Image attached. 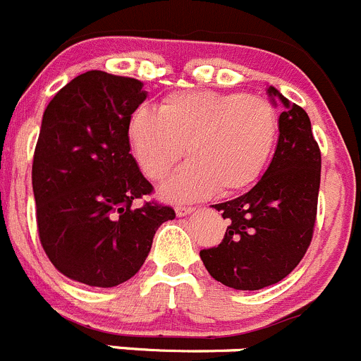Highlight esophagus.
I'll return each instance as SVG.
<instances>
[{
    "label": "esophagus",
    "mask_w": 361,
    "mask_h": 361,
    "mask_svg": "<svg viewBox=\"0 0 361 361\" xmlns=\"http://www.w3.org/2000/svg\"><path fill=\"white\" fill-rule=\"evenodd\" d=\"M194 206H176V215L178 216H185V215H190L194 212Z\"/></svg>",
    "instance_id": "obj_1"
}]
</instances>
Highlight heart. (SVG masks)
Wrapping results in <instances>:
<instances>
[{
  "mask_svg": "<svg viewBox=\"0 0 361 361\" xmlns=\"http://www.w3.org/2000/svg\"><path fill=\"white\" fill-rule=\"evenodd\" d=\"M128 145L139 169L162 181L167 199L185 201L212 192L233 195L254 185L274 153L279 135L277 109L268 99L238 92H176L157 111L137 107L127 125Z\"/></svg>",
  "mask_w": 361,
  "mask_h": 361,
  "instance_id": "heart-1",
  "label": "heart"
}]
</instances>
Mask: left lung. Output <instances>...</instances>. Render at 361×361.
I'll list each match as a JSON object with an SVG mask.
<instances>
[{"label": "left lung", "instance_id": "1", "mask_svg": "<svg viewBox=\"0 0 361 361\" xmlns=\"http://www.w3.org/2000/svg\"><path fill=\"white\" fill-rule=\"evenodd\" d=\"M284 107L271 164L254 188L213 208L227 220L220 245L202 248L208 274L233 289L255 291L288 277L314 236L321 149L309 114L269 87Z\"/></svg>", "mask_w": 361, "mask_h": 361}]
</instances>
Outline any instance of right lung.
Returning <instances> with one entry per match:
<instances>
[{"label":"right lung","mask_w":361,"mask_h":361,"mask_svg":"<svg viewBox=\"0 0 361 361\" xmlns=\"http://www.w3.org/2000/svg\"><path fill=\"white\" fill-rule=\"evenodd\" d=\"M142 82L102 70L61 87L42 118L33 155L38 238L49 261L70 281L114 288L145 264L171 206L152 195L130 153L127 125L145 102Z\"/></svg>","instance_id":"right-lung-1"}]
</instances>
